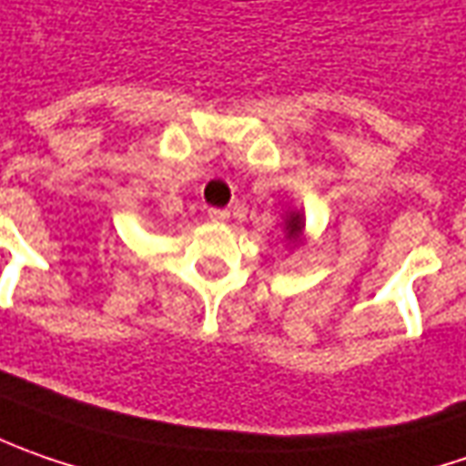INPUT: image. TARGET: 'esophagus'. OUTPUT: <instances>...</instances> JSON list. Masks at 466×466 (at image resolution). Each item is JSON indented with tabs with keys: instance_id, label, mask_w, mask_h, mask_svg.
Returning <instances> with one entry per match:
<instances>
[{
	"instance_id": "1",
	"label": "esophagus",
	"mask_w": 466,
	"mask_h": 466,
	"mask_svg": "<svg viewBox=\"0 0 466 466\" xmlns=\"http://www.w3.org/2000/svg\"><path fill=\"white\" fill-rule=\"evenodd\" d=\"M208 216H211V221H216V224H224V221L229 218V211H227V208H211Z\"/></svg>"
}]
</instances>
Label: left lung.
<instances>
[{
  "label": "left lung",
  "instance_id": "left-lung-1",
  "mask_svg": "<svg viewBox=\"0 0 466 466\" xmlns=\"http://www.w3.org/2000/svg\"><path fill=\"white\" fill-rule=\"evenodd\" d=\"M284 242H287L289 250L305 245V213L299 208H292L284 216Z\"/></svg>",
  "mask_w": 466,
  "mask_h": 466
}]
</instances>
